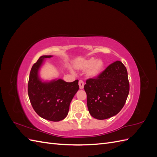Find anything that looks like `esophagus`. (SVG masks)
Wrapping results in <instances>:
<instances>
[{
  "label": "esophagus",
  "instance_id": "obj_1",
  "mask_svg": "<svg viewBox=\"0 0 157 157\" xmlns=\"http://www.w3.org/2000/svg\"><path fill=\"white\" fill-rule=\"evenodd\" d=\"M78 85H79L80 89H83L84 86V82L82 81V80H80L79 82H78Z\"/></svg>",
  "mask_w": 157,
  "mask_h": 157
}]
</instances>
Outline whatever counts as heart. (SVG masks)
<instances>
[{"label": "heart", "instance_id": "obj_1", "mask_svg": "<svg viewBox=\"0 0 157 157\" xmlns=\"http://www.w3.org/2000/svg\"><path fill=\"white\" fill-rule=\"evenodd\" d=\"M103 62L101 59H97L94 58L84 60L80 65V68L88 70V75L91 77H96L101 73L103 68Z\"/></svg>", "mask_w": 157, "mask_h": 157}]
</instances>
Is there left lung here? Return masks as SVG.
Listing matches in <instances>:
<instances>
[{
    "label": "left lung",
    "instance_id": "1",
    "mask_svg": "<svg viewBox=\"0 0 157 157\" xmlns=\"http://www.w3.org/2000/svg\"><path fill=\"white\" fill-rule=\"evenodd\" d=\"M84 88L90 115L99 120L112 117L124 107L129 94L127 69L116 61L97 77L86 80Z\"/></svg>",
    "mask_w": 157,
    "mask_h": 157
}]
</instances>
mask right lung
Masks as SVG:
<instances>
[{"instance_id":"add662e5","label":"right lung","mask_w":157,"mask_h":157,"mask_svg":"<svg viewBox=\"0 0 157 157\" xmlns=\"http://www.w3.org/2000/svg\"><path fill=\"white\" fill-rule=\"evenodd\" d=\"M52 56H40L31 68L28 95L31 105L40 117L53 122H58L67 117L70 103L79 89L78 80L67 82L62 79L42 82L39 71L44 59Z\"/></svg>"}]
</instances>
